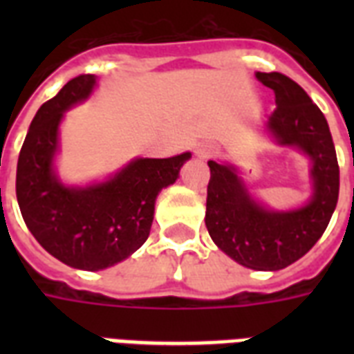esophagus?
Instances as JSON below:
<instances>
[{
  "label": "esophagus",
  "mask_w": 354,
  "mask_h": 354,
  "mask_svg": "<svg viewBox=\"0 0 354 354\" xmlns=\"http://www.w3.org/2000/svg\"><path fill=\"white\" fill-rule=\"evenodd\" d=\"M196 156L205 160V158L213 156V149H211L209 145H200V147H196Z\"/></svg>",
  "instance_id": "obj_1"
}]
</instances>
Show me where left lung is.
I'll list each match as a JSON object with an SVG mask.
<instances>
[{
    "mask_svg": "<svg viewBox=\"0 0 354 354\" xmlns=\"http://www.w3.org/2000/svg\"><path fill=\"white\" fill-rule=\"evenodd\" d=\"M274 90L275 108L264 128L275 145L307 156L313 194L305 205L274 211L253 198L232 163L207 161L211 171L205 226L222 252L242 266L275 272L301 259L329 226L340 191V169L327 119L286 75L255 73Z\"/></svg>",
    "mask_w": 354,
    "mask_h": 354,
    "instance_id": "left-lung-1",
    "label": "left lung"
}]
</instances>
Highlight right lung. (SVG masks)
<instances>
[{
    "instance_id": "right-lung-1",
    "label": "right lung",
    "mask_w": 354,
    "mask_h": 354,
    "mask_svg": "<svg viewBox=\"0 0 354 354\" xmlns=\"http://www.w3.org/2000/svg\"><path fill=\"white\" fill-rule=\"evenodd\" d=\"M95 75L75 77L44 102L19 150L16 198L25 224L40 246L71 268H110L149 239L154 204L180 178L191 152L172 158H136L104 182L66 185L55 171L58 128L69 108L86 101Z\"/></svg>"
}]
</instances>
